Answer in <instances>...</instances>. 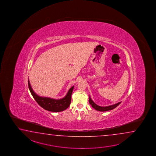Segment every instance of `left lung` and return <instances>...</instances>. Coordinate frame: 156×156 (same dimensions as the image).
<instances>
[{
  "mask_svg": "<svg viewBox=\"0 0 156 156\" xmlns=\"http://www.w3.org/2000/svg\"><path fill=\"white\" fill-rule=\"evenodd\" d=\"M90 104L93 106L95 109L98 110V111H100V112H105V111H108V110H110L113 109L114 108H115L116 106H118L121 102L119 103H116L115 104H114L112 105H110L108 106H100L96 105L95 103L93 101V100L91 99L90 96H89V100Z\"/></svg>",
  "mask_w": 156,
  "mask_h": 156,
  "instance_id": "8db88e82",
  "label": "left lung"
}]
</instances>
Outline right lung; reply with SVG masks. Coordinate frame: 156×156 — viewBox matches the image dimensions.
Listing matches in <instances>:
<instances>
[{"instance_id":"1","label":"right lung","mask_w":156,"mask_h":156,"mask_svg":"<svg viewBox=\"0 0 156 156\" xmlns=\"http://www.w3.org/2000/svg\"><path fill=\"white\" fill-rule=\"evenodd\" d=\"M28 83L30 92L33 96V98L36 101L37 103L42 108H43V109L50 112H60L66 109L70 105L71 101V95L74 86L70 88L66 95L62 99H54L50 98L41 97L37 95L32 89L29 80H28Z\"/></svg>"}]
</instances>
